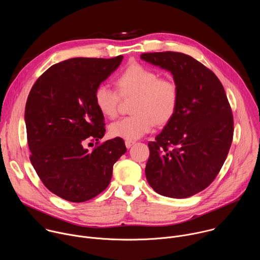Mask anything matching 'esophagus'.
<instances>
[{"mask_svg":"<svg viewBox=\"0 0 260 260\" xmlns=\"http://www.w3.org/2000/svg\"><path fill=\"white\" fill-rule=\"evenodd\" d=\"M134 144H135L134 141H125V147L126 148H131Z\"/></svg>","mask_w":260,"mask_h":260,"instance_id":"1","label":"esophagus"}]
</instances>
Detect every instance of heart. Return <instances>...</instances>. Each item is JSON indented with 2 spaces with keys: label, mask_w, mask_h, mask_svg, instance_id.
<instances>
[{
  "label": "heart",
  "mask_w": 260,
  "mask_h": 260,
  "mask_svg": "<svg viewBox=\"0 0 260 260\" xmlns=\"http://www.w3.org/2000/svg\"><path fill=\"white\" fill-rule=\"evenodd\" d=\"M121 97H136L132 106L134 115L123 117L109 125L113 138L134 141L150 133L154 123L165 124L175 115L179 104V88L168 78L142 64L127 66L116 79ZM109 84H99L94 94L99 111L108 118L117 115L120 95Z\"/></svg>",
  "instance_id": "heart-1"
}]
</instances>
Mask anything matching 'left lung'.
I'll use <instances>...</instances> for the list:
<instances>
[{
    "label": "left lung",
    "instance_id": "8db88e82",
    "mask_svg": "<svg viewBox=\"0 0 260 260\" xmlns=\"http://www.w3.org/2000/svg\"><path fill=\"white\" fill-rule=\"evenodd\" d=\"M141 59L169 71L179 88V104L154 142L146 178L165 197L188 198L216 178L231 148L234 121L217 76L189 55L178 52L145 53Z\"/></svg>",
    "mask_w": 260,
    "mask_h": 260
}]
</instances>
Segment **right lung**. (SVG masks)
<instances>
[{"mask_svg":"<svg viewBox=\"0 0 260 260\" xmlns=\"http://www.w3.org/2000/svg\"><path fill=\"white\" fill-rule=\"evenodd\" d=\"M122 59L62 61L46 70L30 90L24 112L29 158L46 188L64 200L84 202L103 192L114 163L126 152L120 138L92 151L85 147L105 135L94 94Z\"/></svg>","mask_w":260,"mask_h":260,"instance_id":"obj_1","label":"right lung"}]
</instances>
